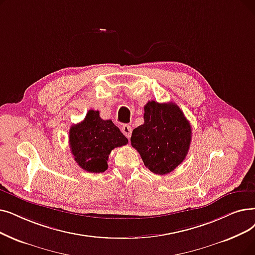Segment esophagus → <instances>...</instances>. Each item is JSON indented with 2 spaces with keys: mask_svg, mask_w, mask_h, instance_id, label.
Returning a JSON list of instances; mask_svg holds the SVG:
<instances>
[{
  "mask_svg": "<svg viewBox=\"0 0 255 255\" xmlns=\"http://www.w3.org/2000/svg\"><path fill=\"white\" fill-rule=\"evenodd\" d=\"M122 132H123L126 137L129 138L131 136V133H132V128L129 125H124L123 127H122Z\"/></svg>",
  "mask_w": 255,
  "mask_h": 255,
  "instance_id": "esophagus-1",
  "label": "esophagus"
}]
</instances>
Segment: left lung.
<instances>
[{
  "instance_id": "8db88e82",
  "label": "left lung",
  "mask_w": 255,
  "mask_h": 255,
  "mask_svg": "<svg viewBox=\"0 0 255 255\" xmlns=\"http://www.w3.org/2000/svg\"><path fill=\"white\" fill-rule=\"evenodd\" d=\"M143 124L132 131L131 145L151 172L171 173L189 152L192 128L182 110L175 103L149 101L145 107Z\"/></svg>"
}]
</instances>
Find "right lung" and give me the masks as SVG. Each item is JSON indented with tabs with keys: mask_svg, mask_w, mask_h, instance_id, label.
<instances>
[{
	"mask_svg": "<svg viewBox=\"0 0 255 255\" xmlns=\"http://www.w3.org/2000/svg\"><path fill=\"white\" fill-rule=\"evenodd\" d=\"M70 147L75 161L90 173L107 170V160L112 150L128 142L127 137L113 123L102 120L98 110H88L85 119L70 129Z\"/></svg>",
	"mask_w": 255,
	"mask_h": 255,
	"instance_id": "add662e5",
	"label": "right lung"
}]
</instances>
